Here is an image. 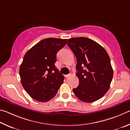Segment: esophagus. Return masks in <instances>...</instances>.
Segmentation results:
<instances>
[{"instance_id":"34e87169","label":"esophagus","mask_w":130,"mask_h":130,"mask_svg":"<svg viewBox=\"0 0 130 130\" xmlns=\"http://www.w3.org/2000/svg\"><path fill=\"white\" fill-rule=\"evenodd\" d=\"M70 74H68V75H65L64 76H65L66 78H69V77L70 76Z\"/></svg>"}]
</instances>
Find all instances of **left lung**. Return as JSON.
I'll return each mask as SVG.
<instances>
[{
    "label": "left lung",
    "mask_w": 130,
    "mask_h": 130,
    "mask_svg": "<svg viewBox=\"0 0 130 130\" xmlns=\"http://www.w3.org/2000/svg\"><path fill=\"white\" fill-rule=\"evenodd\" d=\"M67 45L76 58L79 86L74 88L75 95L86 103L96 101L110 88L113 77L110 58L104 48L85 37L72 38Z\"/></svg>",
    "instance_id": "left-lung-1"
}]
</instances>
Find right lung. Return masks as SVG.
I'll list each match as a JSON object with an SVG mask.
<instances>
[{"label": "right lung", "instance_id": "add662e5", "mask_svg": "<svg viewBox=\"0 0 130 130\" xmlns=\"http://www.w3.org/2000/svg\"><path fill=\"white\" fill-rule=\"evenodd\" d=\"M66 43L67 39H44L25 54L19 74L23 87L32 98L46 102L56 95L64 80L55 66L56 54Z\"/></svg>", "mask_w": 130, "mask_h": 130}]
</instances>
